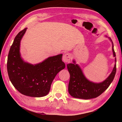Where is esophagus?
Segmentation results:
<instances>
[{"label":"esophagus","instance_id":"1","mask_svg":"<svg viewBox=\"0 0 122 122\" xmlns=\"http://www.w3.org/2000/svg\"><path fill=\"white\" fill-rule=\"evenodd\" d=\"M71 59V56L70 53H67L63 55V61L64 62L66 63L69 62Z\"/></svg>","mask_w":122,"mask_h":122}]
</instances>
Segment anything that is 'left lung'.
Here are the masks:
<instances>
[{
    "mask_svg": "<svg viewBox=\"0 0 122 122\" xmlns=\"http://www.w3.org/2000/svg\"><path fill=\"white\" fill-rule=\"evenodd\" d=\"M110 40L112 41L111 39ZM112 44L113 55L114 56H115L113 42ZM115 61V64L112 73L105 81L100 83H95L87 80L83 75L81 68L77 64H76L74 61H73L74 63L67 64V68L70 75L68 86L69 94L73 97L85 100L98 97L107 89L114 78L116 71V58Z\"/></svg>",
    "mask_w": 122,
    "mask_h": 122,
    "instance_id": "left-lung-1",
    "label": "left lung"
}]
</instances>
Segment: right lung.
Wrapping results in <instances>:
<instances>
[{"mask_svg": "<svg viewBox=\"0 0 122 122\" xmlns=\"http://www.w3.org/2000/svg\"><path fill=\"white\" fill-rule=\"evenodd\" d=\"M27 28L15 36L7 59V71L14 86L20 93L31 97H42L48 94L54 77L65 68L62 54L49 57L36 65L26 63L20 54V40Z\"/></svg>", "mask_w": 122, "mask_h": 122, "instance_id": "1", "label": "right lung"}]
</instances>
